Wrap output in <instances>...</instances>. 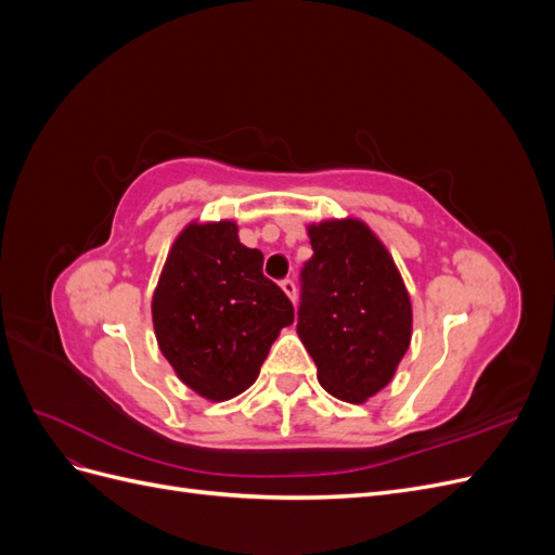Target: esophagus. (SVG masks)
Wrapping results in <instances>:
<instances>
[{
    "label": "esophagus",
    "instance_id": "obj_1",
    "mask_svg": "<svg viewBox=\"0 0 555 555\" xmlns=\"http://www.w3.org/2000/svg\"><path fill=\"white\" fill-rule=\"evenodd\" d=\"M280 287L284 289V294H287L292 300H296V282H294L292 278H284V280L280 282Z\"/></svg>",
    "mask_w": 555,
    "mask_h": 555
}]
</instances>
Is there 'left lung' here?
I'll return each instance as SVG.
<instances>
[{
	"mask_svg": "<svg viewBox=\"0 0 555 555\" xmlns=\"http://www.w3.org/2000/svg\"><path fill=\"white\" fill-rule=\"evenodd\" d=\"M298 335L328 393L363 402L391 382L412 338V306L386 247L359 220L308 229Z\"/></svg>",
	"mask_w": 555,
	"mask_h": 555,
	"instance_id": "8db88e82",
	"label": "left lung"
}]
</instances>
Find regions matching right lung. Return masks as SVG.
I'll return each instance as SVG.
<instances>
[{
  "label": "right lung",
  "instance_id": "right-lung-1",
  "mask_svg": "<svg viewBox=\"0 0 555 555\" xmlns=\"http://www.w3.org/2000/svg\"><path fill=\"white\" fill-rule=\"evenodd\" d=\"M263 255L233 222L190 224L173 243L153 296L162 354L208 400H229L259 377L294 306L263 275Z\"/></svg>",
  "mask_w": 555,
  "mask_h": 555
}]
</instances>
